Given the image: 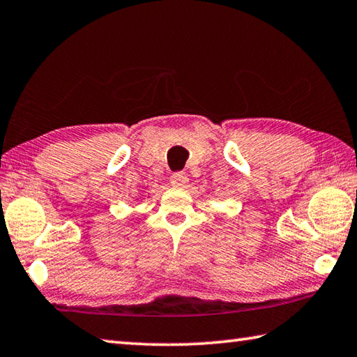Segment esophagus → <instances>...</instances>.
<instances>
[{"instance_id":"34e87169","label":"esophagus","mask_w":357,"mask_h":357,"mask_svg":"<svg viewBox=\"0 0 357 357\" xmlns=\"http://www.w3.org/2000/svg\"><path fill=\"white\" fill-rule=\"evenodd\" d=\"M188 176L185 172H174L171 176V183L174 186H185L188 183Z\"/></svg>"}]
</instances>
